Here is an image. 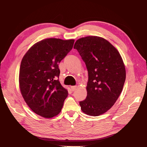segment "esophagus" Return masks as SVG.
<instances>
[{
    "mask_svg": "<svg viewBox=\"0 0 147 147\" xmlns=\"http://www.w3.org/2000/svg\"><path fill=\"white\" fill-rule=\"evenodd\" d=\"M71 90L73 91H75V90H76V89L77 88V86H71Z\"/></svg>",
    "mask_w": 147,
    "mask_h": 147,
    "instance_id": "34e87169",
    "label": "esophagus"
}]
</instances>
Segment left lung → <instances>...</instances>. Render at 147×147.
<instances>
[{"instance_id": "1", "label": "left lung", "mask_w": 147, "mask_h": 147, "mask_svg": "<svg viewBox=\"0 0 147 147\" xmlns=\"http://www.w3.org/2000/svg\"><path fill=\"white\" fill-rule=\"evenodd\" d=\"M77 50L88 71L87 97L80 102L84 113L98 116L113 106L123 90L125 67L120 54L105 39L88 36L78 39Z\"/></svg>"}]
</instances>
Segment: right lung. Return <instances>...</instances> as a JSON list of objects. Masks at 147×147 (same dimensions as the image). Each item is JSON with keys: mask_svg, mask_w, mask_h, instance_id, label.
Listing matches in <instances>:
<instances>
[{"mask_svg": "<svg viewBox=\"0 0 147 147\" xmlns=\"http://www.w3.org/2000/svg\"><path fill=\"white\" fill-rule=\"evenodd\" d=\"M74 40L45 39L24 56L19 71L20 90L34 113L51 118L60 112L68 92L59 81L58 64L73 49Z\"/></svg>", "mask_w": 147, "mask_h": 147, "instance_id": "right-lung-1", "label": "right lung"}]
</instances>
